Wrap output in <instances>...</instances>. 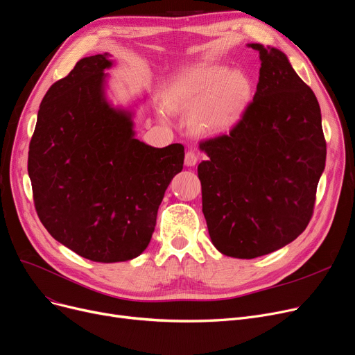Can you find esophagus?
<instances>
[{
	"label": "esophagus",
	"instance_id": "esophagus-1",
	"mask_svg": "<svg viewBox=\"0 0 355 355\" xmlns=\"http://www.w3.org/2000/svg\"><path fill=\"white\" fill-rule=\"evenodd\" d=\"M184 162H186L187 166H194L197 164V153L194 150H189L186 153V158H184Z\"/></svg>",
	"mask_w": 355,
	"mask_h": 355
}]
</instances>
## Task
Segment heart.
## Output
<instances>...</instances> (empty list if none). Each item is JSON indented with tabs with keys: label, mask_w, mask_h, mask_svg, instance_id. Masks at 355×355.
Instances as JSON below:
<instances>
[{
	"label": "heart",
	"mask_w": 355,
	"mask_h": 355,
	"mask_svg": "<svg viewBox=\"0 0 355 355\" xmlns=\"http://www.w3.org/2000/svg\"><path fill=\"white\" fill-rule=\"evenodd\" d=\"M251 98V83L239 71L200 65L181 72L165 91L171 112L193 120L196 129L218 135L232 129Z\"/></svg>",
	"instance_id": "1"
}]
</instances>
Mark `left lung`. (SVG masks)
Here are the masks:
<instances>
[{"mask_svg": "<svg viewBox=\"0 0 355 355\" xmlns=\"http://www.w3.org/2000/svg\"><path fill=\"white\" fill-rule=\"evenodd\" d=\"M257 92L227 135L200 142L203 213L223 255L251 259L295 241L313 214L325 169L320 107L287 56L259 43Z\"/></svg>", "mask_w": 355, "mask_h": 355, "instance_id": "1", "label": "left lung"}]
</instances>
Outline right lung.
Listing matches in <instances>:
<instances>
[{
	"label": "right lung",
	"instance_id": "right-lung-1",
	"mask_svg": "<svg viewBox=\"0 0 355 355\" xmlns=\"http://www.w3.org/2000/svg\"><path fill=\"white\" fill-rule=\"evenodd\" d=\"M109 55L76 62L46 92L28 146L37 216L67 248L96 263L141 255L150 242L184 146H149L135 137L132 113L104 94Z\"/></svg>",
	"mask_w": 355,
	"mask_h": 355
}]
</instances>
